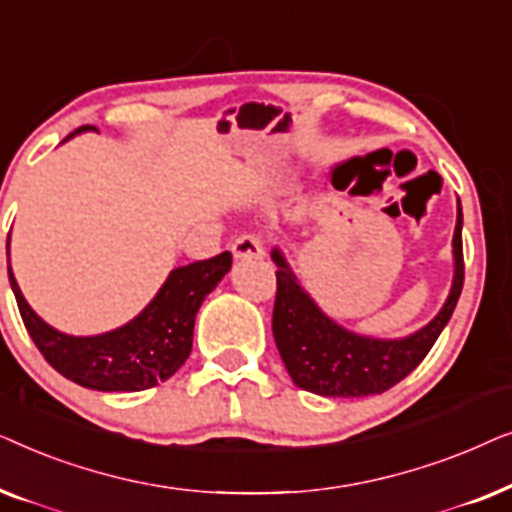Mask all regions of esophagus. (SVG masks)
<instances>
[{
  "label": "esophagus",
  "mask_w": 512,
  "mask_h": 512,
  "mask_svg": "<svg viewBox=\"0 0 512 512\" xmlns=\"http://www.w3.org/2000/svg\"><path fill=\"white\" fill-rule=\"evenodd\" d=\"M235 258H263L265 256V240L261 235L244 233L233 242Z\"/></svg>",
  "instance_id": "34e87169"
}]
</instances>
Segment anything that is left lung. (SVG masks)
Segmentation results:
<instances>
[{
    "mask_svg": "<svg viewBox=\"0 0 512 512\" xmlns=\"http://www.w3.org/2000/svg\"><path fill=\"white\" fill-rule=\"evenodd\" d=\"M461 223H464V214L459 205L452 240L454 282L447 303L429 326L403 340L363 338V335L345 331L333 319H328L317 303L300 289L284 256L277 249L272 251V258L277 263L272 333H275L279 356H282L293 384L319 396L361 398L384 394L403 377H408L431 352L433 342L443 333L454 307H457L461 289H464Z\"/></svg>",
    "mask_w": 512,
    "mask_h": 512,
    "instance_id": "1",
    "label": "left lung"
}]
</instances>
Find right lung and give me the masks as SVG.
Listing matches in <instances>:
<instances>
[{
	"label": "right lung",
	"instance_id": "right-lung-1",
	"mask_svg": "<svg viewBox=\"0 0 512 512\" xmlns=\"http://www.w3.org/2000/svg\"><path fill=\"white\" fill-rule=\"evenodd\" d=\"M83 130L95 128L81 125L72 135ZM230 263L233 256L223 251L219 256L172 270L163 289L139 317L93 338H72L41 321L20 293L11 265L9 282L27 333L60 375L97 391H142L170 380L184 366L193 347L195 314L207 293L230 270Z\"/></svg>",
	"mask_w": 512,
	"mask_h": 512
}]
</instances>
